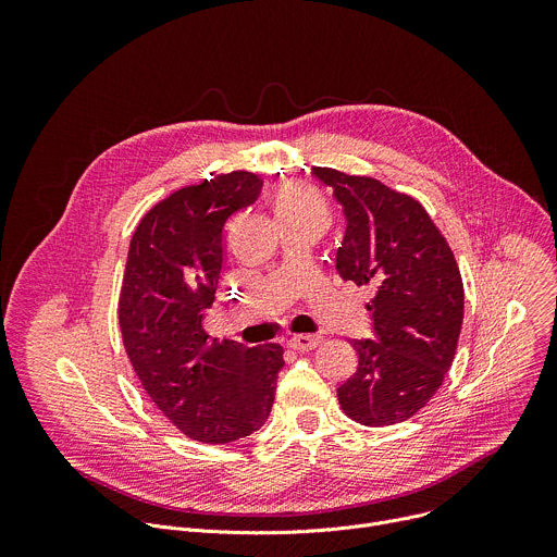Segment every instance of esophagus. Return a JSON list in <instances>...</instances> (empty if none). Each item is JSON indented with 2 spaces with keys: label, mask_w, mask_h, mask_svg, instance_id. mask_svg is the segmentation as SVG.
Here are the masks:
<instances>
[{
  "label": "esophagus",
  "mask_w": 557,
  "mask_h": 557,
  "mask_svg": "<svg viewBox=\"0 0 557 557\" xmlns=\"http://www.w3.org/2000/svg\"><path fill=\"white\" fill-rule=\"evenodd\" d=\"M320 344H322V337H320V335H293V337L288 339V348H293V350H297V352L314 350Z\"/></svg>",
  "instance_id": "1"
}]
</instances>
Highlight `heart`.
Returning a JSON list of instances; mask_svg holds the SVG:
<instances>
[{
  "instance_id": "obj_1",
  "label": "heart",
  "mask_w": 557,
  "mask_h": 557,
  "mask_svg": "<svg viewBox=\"0 0 557 557\" xmlns=\"http://www.w3.org/2000/svg\"><path fill=\"white\" fill-rule=\"evenodd\" d=\"M273 207L282 224L295 220H326L329 207L312 187L301 183H284L273 196Z\"/></svg>"
}]
</instances>
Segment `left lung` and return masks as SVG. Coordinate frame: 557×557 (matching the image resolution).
Instances as JSON below:
<instances>
[{
  "label": "left lung",
  "mask_w": 557,
  "mask_h": 557,
  "mask_svg": "<svg viewBox=\"0 0 557 557\" xmlns=\"http://www.w3.org/2000/svg\"><path fill=\"white\" fill-rule=\"evenodd\" d=\"M312 174L335 189L348 228L337 251L346 282L370 286L376 342H355L357 372L337 389L366 428L412 419L443 385L462 326L465 288L454 253L419 200L370 176Z\"/></svg>",
  "instance_id": "left-lung-1"
}]
</instances>
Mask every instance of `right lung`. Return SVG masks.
I'll return each instance as SVG.
<instances>
[{"mask_svg":"<svg viewBox=\"0 0 557 557\" xmlns=\"http://www.w3.org/2000/svg\"><path fill=\"white\" fill-rule=\"evenodd\" d=\"M262 178L228 172L156 202L132 235L119 326L132 368L187 438L222 445L258 432L273 408L284 348L207 342L202 312L222 269V226L251 205Z\"/></svg>","mask_w":557,"mask_h":557,"instance_id":"right-lung-1","label":"right lung"}]
</instances>
